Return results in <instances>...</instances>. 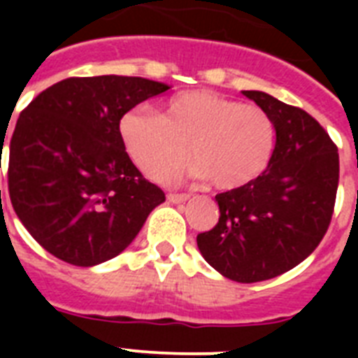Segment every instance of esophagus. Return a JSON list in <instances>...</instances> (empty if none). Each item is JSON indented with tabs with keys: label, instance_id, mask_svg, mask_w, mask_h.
Returning a JSON list of instances; mask_svg holds the SVG:
<instances>
[{
	"label": "esophagus",
	"instance_id": "34e87169",
	"mask_svg": "<svg viewBox=\"0 0 358 358\" xmlns=\"http://www.w3.org/2000/svg\"><path fill=\"white\" fill-rule=\"evenodd\" d=\"M169 202H172V204H179V202H186L189 199L188 194H169Z\"/></svg>",
	"mask_w": 358,
	"mask_h": 358
}]
</instances>
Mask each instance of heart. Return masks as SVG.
I'll list each match as a JSON object with an SVG mask.
<instances>
[{"instance_id":"1","label":"heart","mask_w":358,"mask_h":358,"mask_svg":"<svg viewBox=\"0 0 358 358\" xmlns=\"http://www.w3.org/2000/svg\"><path fill=\"white\" fill-rule=\"evenodd\" d=\"M120 138L132 163L152 181H166L189 156L197 179L236 189L267 169L276 141L273 118L256 106L208 90L170 98L163 115L132 109L120 120Z\"/></svg>"}]
</instances>
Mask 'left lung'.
Segmentation results:
<instances>
[{
    "mask_svg": "<svg viewBox=\"0 0 358 358\" xmlns=\"http://www.w3.org/2000/svg\"><path fill=\"white\" fill-rule=\"evenodd\" d=\"M242 94L273 118V156L255 181L215 197L220 218L197 245L224 278L256 283L287 273L319 245L334 213L339 154L303 109L264 91Z\"/></svg>",
    "mask_w": 358,
    "mask_h": 358,
    "instance_id": "1",
    "label": "left lung"
}]
</instances>
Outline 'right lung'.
<instances>
[{"mask_svg":"<svg viewBox=\"0 0 358 358\" xmlns=\"http://www.w3.org/2000/svg\"><path fill=\"white\" fill-rule=\"evenodd\" d=\"M166 90L141 77L66 78L19 115L8 194L19 220L50 255L77 267L103 264L129 248L164 202L163 189L123 148L120 120Z\"/></svg>","mask_w":358,"mask_h":358,"instance_id":"obj_1","label":"right lung"}]
</instances>
